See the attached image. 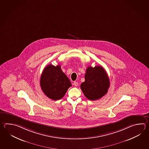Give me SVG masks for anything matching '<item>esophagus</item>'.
<instances>
[{
	"label": "esophagus",
	"instance_id": "1",
	"mask_svg": "<svg viewBox=\"0 0 149 149\" xmlns=\"http://www.w3.org/2000/svg\"><path fill=\"white\" fill-rule=\"evenodd\" d=\"M73 84H74V85H75V86H77L79 85V83H78V82H74Z\"/></svg>",
	"mask_w": 149,
	"mask_h": 149
}]
</instances>
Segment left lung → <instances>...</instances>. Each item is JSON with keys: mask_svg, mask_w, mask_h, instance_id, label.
Segmentation results:
<instances>
[{"mask_svg": "<svg viewBox=\"0 0 149 149\" xmlns=\"http://www.w3.org/2000/svg\"><path fill=\"white\" fill-rule=\"evenodd\" d=\"M109 86V79L103 67L89 66L86 70L85 81L81 84V88L88 99L97 100L106 94Z\"/></svg>", "mask_w": 149, "mask_h": 149, "instance_id": "left-lung-1", "label": "left lung"}]
</instances>
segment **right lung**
<instances>
[{
    "mask_svg": "<svg viewBox=\"0 0 149 149\" xmlns=\"http://www.w3.org/2000/svg\"><path fill=\"white\" fill-rule=\"evenodd\" d=\"M40 86L47 97L58 100L64 97L72 86L70 79L61 70V65L47 66L40 78Z\"/></svg>",
    "mask_w": 149,
    "mask_h": 149,
    "instance_id": "add662e5",
    "label": "right lung"
}]
</instances>
